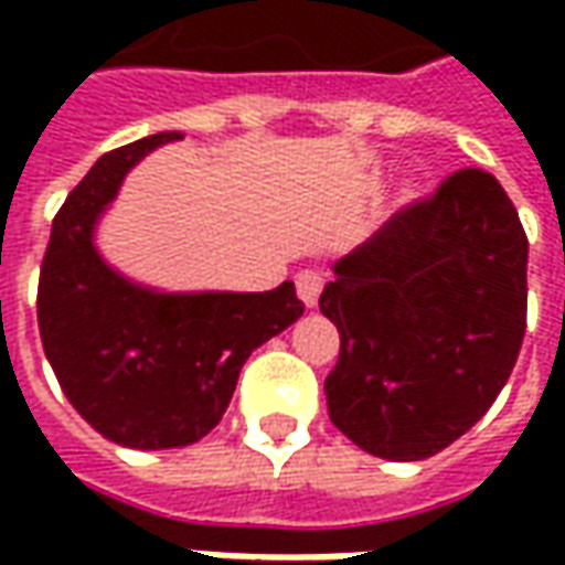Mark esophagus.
Returning a JSON list of instances; mask_svg holds the SVG:
<instances>
[{
	"instance_id": "34e87169",
	"label": "esophagus",
	"mask_w": 565,
	"mask_h": 565,
	"mask_svg": "<svg viewBox=\"0 0 565 565\" xmlns=\"http://www.w3.org/2000/svg\"><path fill=\"white\" fill-rule=\"evenodd\" d=\"M295 289H298V298L305 301V308H317L320 292H323V273L301 270L295 276Z\"/></svg>"
}]
</instances>
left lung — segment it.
<instances>
[{
    "mask_svg": "<svg viewBox=\"0 0 565 565\" xmlns=\"http://www.w3.org/2000/svg\"><path fill=\"white\" fill-rule=\"evenodd\" d=\"M529 238L503 185L459 169L352 254L320 311L339 330L330 422L364 452L418 462L507 386L525 337Z\"/></svg>",
    "mask_w": 565,
    "mask_h": 565,
    "instance_id": "left-lung-1",
    "label": "left lung"
}]
</instances>
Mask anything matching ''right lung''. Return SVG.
Here are the masks:
<instances>
[{
    "label": "right lung",
    "mask_w": 565,
    "mask_h": 565,
    "mask_svg": "<svg viewBox=\"0 0 565 565\" xmlns=\"http://www.w3.org/2000/svg\"><path fill=\"white\" fill-rule=\"evenodd\" d=\"M179 131L103 153L55 213L40 267L43 352L77 415L128 449H175L206 437L242 364L305 315L292 282L270 292H160L113 270L97 250L103 210L125 175Z\"/></svg>",
    "instance_id": "right-lung-1"
}]
</instances>
